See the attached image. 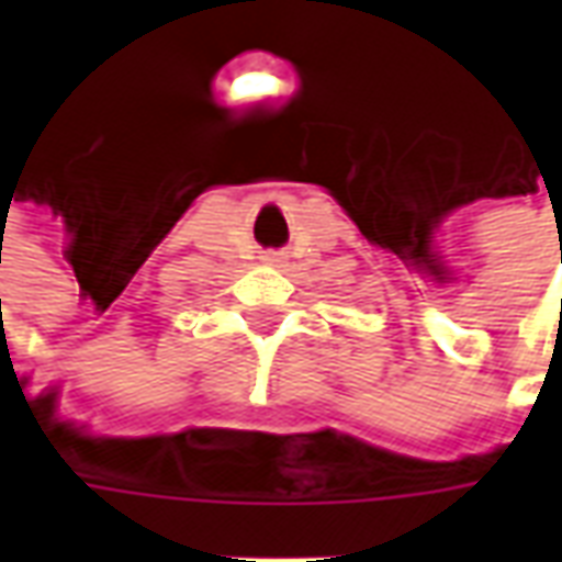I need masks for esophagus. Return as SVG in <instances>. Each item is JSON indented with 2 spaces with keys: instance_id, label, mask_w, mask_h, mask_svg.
Segmentation results:
<instances>
[{
  "instance_id": "34e87169",
  "label": "esophagus",
  "mask_w": 562,
  "mask_h": 562,
  "mask_svg": "<svg viewBox=\"0 0 562 562\" xmlns=\"http://www.w3.org/2000/svg\"><path fill=\"white\" fill-rule=\"evenodd\" d=\"M280 258H282V252H268V256H265V261H268V265H280Z\"/></svg>"
}]
</instances>
